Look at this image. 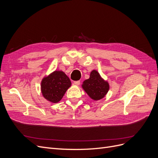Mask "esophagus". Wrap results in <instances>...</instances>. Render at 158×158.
Masks as SVG:
<instances>
[{
	"mask_svg": "<svg viewBox=\"0 0 158 158\" xmlns=\"http://www.w3.org/2000/svg\"><path fill=\"white\" fill-rule=\"evenodd\" d=\"M80 84V81H75V82H74V85H79Z\"/></svg>",
	"mask_w": 158,
	"mask_h": 158,
	"instance_id": "34e87169",
	"label": "esophagus"
}]
</instances>
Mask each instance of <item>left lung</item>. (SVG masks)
Instances as JSON below:
<instances>
[{"mask_svg":"<svg viewBox=\"0 0 158 158\" xmlns=\"http://www.w3.org/2000/svg\"><path fill=\"white\" fill-rule=\"evenodd\" d=\"M82 87L90 98L97 101L106 96L109 89V84L97 70H93L90 73L89 78L83 82Z\"/></svg>","mask_w":158,"mask_h":158,"instance_id":"8db88e82","label":"left lung"}]
</instances>
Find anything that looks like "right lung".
Here are the masks:
<instances>
[{
    "instance_id": "1",
    "label": "right lung",
    "mask_w": 158,
    "mask_h": 158,
    "mask_svg": "<svg viewBox=\"0 0 158 158\" xmlns=\"http://www.w3.org/2000/svg\"><path fill=\"white\" fill-rule=\"evenodd\" d=\"M70 86V80L64 72L55 70L42 79L41 91L45 99L56 103L60 101Z\"/></svg>"
}]
</instances>
